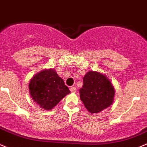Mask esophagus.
Listing matches in <instances>:
<instances>
[{
    "mask_svg": "<svg viewBox=\"0 0 147 147\" xmlns=\"http://www.w3.org/2000/svg\"><path fill=\"white\" fill-rule=\"evenodd\" d=\"M69 89H70V92H72V93H75L77 91V88L75 86H71Z\"/></svg>",
    "mask_w": 147,
    "mask_h": 147,
    "instance_id": "obj_1",
    "label": "esophagus"
}]
</instances>
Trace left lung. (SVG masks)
I'll return each instance as SVG.
<instances>
[{"label":"left lung","instance_id":"obj_1","mask_svg":"<svg viewBox=\"0 0 147 147\" xmlns=\"http://www.w3.org/2000/svg\"><path fill=\"white\" fill-rule=\"evenodd\" d=\"M83 82L80 89V99L90 113H98L112 105L115 89L106 75L89 70L84 76Z\"/></svg>","mask_w":147,"mask_h":147}]
</instances>
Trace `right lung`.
<instances>
[{
    "label": "right lung",
    "instance_id": "obj_1",
    "mask_svg": "<svg viewBox=\"0 0 147 147\" xmlns=\"http://www.w3.org/2000/svg\"><path fill=\"white\" fill-rule=\"evenodd\" d=\"M29 94L33 101L43 109H53L61 99L70 93L63 80L53 68L36 73L29 83Z\"/></svg>",
    "mask_w": 147,
    "mask_h": 147
}]
</instances>
